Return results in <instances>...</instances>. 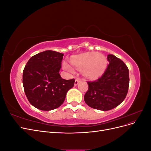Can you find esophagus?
<instances>
[{
    "mask_svg": "<svg viewBox=\"0 0 151 151\" xmlns=\"http://www.w3.org/2000/svg\"><path fill=\"white\" fill-rule=\"evenodd\" d=\"M81 81V80L80 79H79V78H77V79H76V80H75V83H74V84H75V86H77V84H78Z\"/></svg>",
    "mask_w": 151,
    "mask_h": 151,
    "instance_id": "34e87169",
    "label": "esophagus"
}]
</instances>
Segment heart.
<instances>
[{"mask_svg":"<svg viewBox=\"0 0 151 151\" xmlns=\"http://www.w3.org/2000/svg\"><path fill=\"white\" fill-rule=\"evenodd\" d=\"M72 64L77 69H82L83 74L90 79H94L101 76L107 65V60L103 55L96 52L84 53L74 56L70 60ZM63 68L73 72V68L67 63H63Z\"/></svg>","mask_w":151,"mask_h":151,"instance_id":"1","label":"heart"}]
</instances>
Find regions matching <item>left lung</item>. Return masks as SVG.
<instances>
[{
	"label": "left lung",
	"instance_id": "left-lung-1",
	"mask_svg": "<svg viewBox=\"0 0 151 151\" xmlns=\"http://www.w3.org/2000/svg\"><path fill=\"white\" fill-rule=\"evenodd\" d=\"M109 64L101 77L88 81L89 88L84 101L89 106L108 111L118 106L125 99L129 86V68L113 55L107 57Z\"/></svg>",
	"mask_w": 151,
	"mask_h": 151
}]
</instances>
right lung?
I'll use <instances>...</instances> for the list:
<instances>
[{
  "label": "right lung",
  "instance_id": "1",
  "mask_svg": "<svg viewBox=\"0 0 151 151\" xmlns=\"http://www.w3.org/2000/svg\"><path fill=\"white\" fill-rule=\"evenodd\" d=\"M63 54L52 50L31 57L23 70L22 84L29 102L41 110L60 106L75 79H62L59 71Z\"/></svg>",
  "mask_w": 151,
  "mask_h": 151
}]
</instances>
